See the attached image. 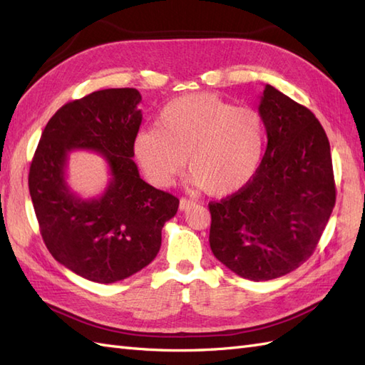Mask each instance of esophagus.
<instances>
[{
	"mask_svg": "<svg viewBox=\"0 0 365 365\" xmlns=\"http://www.w3.org/2000/svg\"><path fill=\"white\" fill-rule=\"evenodd\" d=\"M192 205H195V202H192V200H190V199H187V197H182L180 202H178V208H180L182 212L190 210Z\"/></svg>",
	"mask_w": 365,
	"mask_h": 365,
	"instance_id": "esophagus-1",
	"label": "esophagus"
}]
</instances>
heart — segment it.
Listing matches in <instances>:
<instances>
[{
  "instance_id": "obj_1",
  "label": "heart",
  "mask_w": 365,
  "mask_h": 365,
  "mask_svg": "<svg viewBox=\"0 0 365 365\" xmlns=\"http://www.w3.org/2000/svg\"><path fill=\"white\" fill-rule=\"evenodd\" d=\"M265 136L259 111L196 92L163 108L155 128L136 135L133 150L155 187H170L188 160L192 183L210 196H227L257 173Z\"/></svg>"
}]
</instances>
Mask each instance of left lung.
I'll return each mask as SVG.
<instances>
[{
    "label": "left lung",
    "instance_id": "8db88e82",
    "mask_svg": "<svg viewBox=\"0 0 365 365\" xmlns=\"http://www.w3.org/2000/svg\"><path fill=\"white\" fill-rule=\"evenodd\" d=\"M259 113L267 150L251 182L210 202L215 257L250 281H269L302 265L336 204L328 136L311 110L267 84Z\"/></svg>",
    "mask_w": 365,
    "mask_h": 365
}]
</instances>
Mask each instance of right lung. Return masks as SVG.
Instances as JSON below:
<instances>
[{"label": "right lung", "mask_w": 365, "mask_h": 365, "mask_svg": "<svg viewBox=\"0 0 365 365\" xmlns=\"http://www.w3.org/2000/svg\"><path fill=\"white\" fill-rule=\"evenodd\" d=\"M141 94L103 89L66 103L46 123L29 168V195L43 242L61 265L98 284L141 271L157 257L161 229L178 199L139 177L133 143L141 125ZM100 153L112 178L104 195L83 200L68 187V153Z\"/></svg>", "instance_id": "obj_1"}]
</instances>
